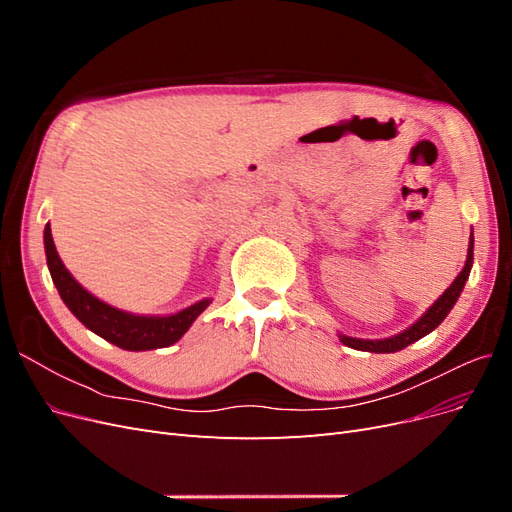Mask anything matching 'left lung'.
I'll return each instance as SVG.
<instances>
[{"label":"left lung","instance_id":"obj_1","mask_svg":"<svg viewBox=\"0 0 512 512\" xmlns=\"http://www.w3.org/2000/svg\"><path fill=\"white\" fill-rule=\"evenodd\" d=\"M472 262H474V232L470 235V245H468V258H466V265L459 271V275L455 277V282L448 286L442 294L440 299L433 303L427 312L418 318L414 324H410L408 329H404L401 333L393 335V337H384V339H359V337H348L344 333H339V342L348 348L354 350H365V352H397V350H404L410 344L418 342V339L429 335L433 329L442 324V320L448 316V312L455 307L459 294L463 292V286H466L468 277H470V269H472Z\"/></svg>","mask_w":512,"mask_h":512}]
</instances>
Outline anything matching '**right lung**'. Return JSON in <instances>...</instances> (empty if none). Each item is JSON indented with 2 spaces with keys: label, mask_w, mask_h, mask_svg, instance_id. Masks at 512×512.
Wrapping results in <instances>:
<instances>
[{
  "label": "right lung",
  "mask_w": 512,
  "mask_h": 512,
  "mask_svg": "<svg viewBox=\"0 0 512 512\" xmlns=\"http://www.w3.org/2000/svg\"><path fill=\"white\" fill-rule=\"evenodd\" d=\"M44 252L46 265H49L53 284L59 292L61 301L66 303L70 312L79 318L89 331H94L96 335L106 339V342H111L123 350L143 352L173 346L211 303V299H200L194 305L181 309V312L166 316L132 314L126 312V309L104 303L74 280L72 273L66 269V265L61 262L55 250L51 224L44 226Z\"/></svg>",
  "instance_id": "right-lung-1"
}]
</instances>
